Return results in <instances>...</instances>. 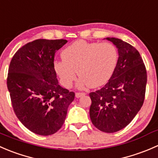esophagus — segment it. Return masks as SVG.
Here are the masks:
<instances>
[{
  "label": "esophagus",
  "instance_id": "34e87169",
  "mask_svg": "<svg viewBox=\"0 0 158 158\" xmlns=\"http://www.w3.org/2000/svg\"><path fill=\"white\" fill-rule=\"evenodd\" d=\"M85 95V92H76V98H80V97L83 96V95Z\"/></svg>",
  "mask_w": 158,
  "mask_h": 158
}]
</instances>
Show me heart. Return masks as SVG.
I'll return each instance as SVG.
<instances>
[{
    "mask_svg": "<svg viewBox=\"0 0 158 158\" xmlns=\"http://www.w3.org/2000/svg\"><path fill=\"white\" fill-rule=\"evenodd\" d=\"M62 56L63 59L54 62V69L66 88L71 87L76 79V70L80 76L77 82L79 88L104 85L112 76L118 60L117 48L109 42L77 40L63 49Z\"/></svg>",
    "mask_w": 158,
    "mask_h": 158,
    "instance_id": "heart-1",
    "label": "heart"
}]
</instances>
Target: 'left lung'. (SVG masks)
Returning <instances> with one entry per match:
<instances>
[{"label": "left lung", "instance_id": "1", "mask_svg": "<svg viewBox=\"0 0 158 158\" xmlns=\"http://www.w3.org/2000/svg\"><path fill=\"white\" fill-rule=\"evenodd\" d=\"M106 39L117 47L118 60L106 85L89 93L92 100L89 115L95 128L113 133L125 128L142 107L147 71L135 47L118 38Z\"/></svg>", "mask_w": 158, "mask_h": 158}]
</instances>
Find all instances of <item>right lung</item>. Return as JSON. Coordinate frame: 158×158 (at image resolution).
I'll use <instances>...</instances> for the list:
<instances>
[{"mask_svg":"<svg viewBox=\"0 0 158 158\" xmlns=\"http://www.w3.org/2000/svg\"><path fill=\"white\" fill-rule=\"evenodd\" d=\"M66 40L39 39L25 44L11 60L7 85L15 114L36 135H51L63 126L75 93L59 85L55 52Z\"/></svg>","mask_w":158,"mask_h":158,"instance_id":"obj_1","label":"right lung"}]
</instances>
